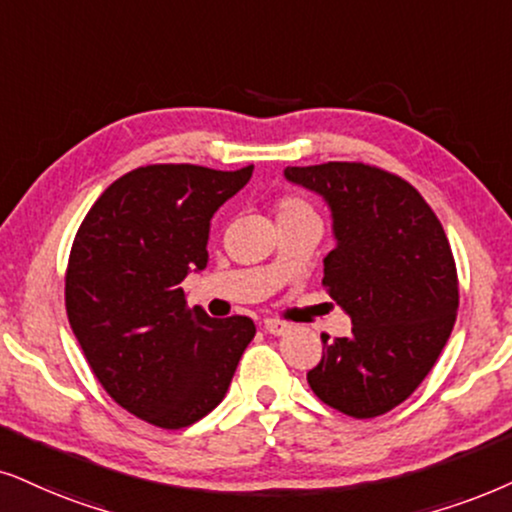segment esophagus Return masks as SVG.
<instances>
[{
    "label": "esophagus",
    "mask_w": 512,
    "mask_h": 512,
    "mask_svg": "<svg viewBox=\"0 0 512 512\" xmlns=\"http://www.w3.org/2000/svg\"><path fill=\"white\" fill-rule=\"evenodd\" d=\"M288 323L281 321V319H264V331L271 333V335H283L288 331Z\"/></svg>",
    "instance_id": "obj_1"
}]
</instances>
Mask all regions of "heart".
<instances>
[{
	"instance_id": "obj_1",
	"label": "heart",
	"mask_w": 512,
	"mask_h": 512,
	"mask_svg": "<svg viewBox=\"0 0 512 512\" xmlns=\"http://www.w3.org/2000/svg\"><path fill=\"white\" fill-rule=\"evenodd\" d=\"M274 208H276V219L302 215V212H312V210H309V205L304 203V200L295 198V196H283V198H278Z\"/></svg>"
}]
</instances>
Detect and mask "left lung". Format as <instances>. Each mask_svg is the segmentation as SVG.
Returning a JSON list of instances; mask_svg holds the SVG:
<instances>
[{"instance_id":"obj_1","label":"left lung","mask_w":512,"mask_h":512,"mask_svg":"<svg viewBox=\"0 0 512 512\" xmlns=\"http://www.w3.org/2000/svg\"><path fill=\"white\" fill-rule=\"evenodd\" d=\"M286 179L331 208L338 245L323 260V288L352 319L349 338L321 335L307 383L340 413L383 416L416 392L456 323L449 238L409 181L380 167H286Z\"/></svg>"}]
</instances>
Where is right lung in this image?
<instances>
[{"instance_id": "right-lung-1", "label": "right lung", "mask_w": 512, "mask_h": 512, "mask_svg": "<svg viewBox=\"0 0 512 512\" xmlns=\"http://www.w3.org/2000/svg\"><path fill=\"white\" fill-rule=\"evenodd\" d=\"M200 165H146L115 179L82 219L66 269V312L87 364L122 409L189 428L229 390L255 323L186 307L189 271L208 267L210 219L248 184Z\"/></svg>"}]
</instances>
